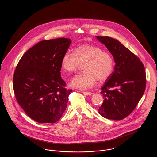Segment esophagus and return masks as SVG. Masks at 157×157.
Segmentation results:
<instances>
[{"instance_id":"34e87169","label":"esophagus","mask_w":157,"mask_h":157,"mask_svg":"<svg viewBox=\"0 0 157 157\" xmlns=\"http://www.w3.org/2000/svg\"><path fill=\"white\" fill-rule=\"evenodd\" d=\"M81 92L83 93V94L86 95H91L92 94V92H87V91H82Z\"/></svg>"}]
</instances>
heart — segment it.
Returning a JSON list of instances; mask_svg holds the SVG:
<instances>
[{
  "label": "heart",
  "instance_id": "heart-1",
  "mask_svg": "<svg viewBox=\"0 0 157 157\" xmlns=\"http://www.w3.org/2000/svg\"><path fill=\"white\" fill-rule=\"evenodd\" d=\"M83 65V73L76 75L70 85L79 90H88L97 81H104L112 74L114 64L111 55L95 45L85 44L76 47L74 53L63 54L61 66L68 73L76 71Z\"/></svg>",
  "mask_w": 157,
  "mask_h": 157
}]
</instances>
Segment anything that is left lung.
Listing matches in <instances>:
<instances>
[{"label":"left lung","instance_id":"obj_1","mask_svg":"<svg viewBox=\"0 0 157 157\" xmlns=\"http://www.w3.org/2000/svg\"><path fill=\"white\" fill-rule=\"evenodd\" d=\"M112 53L114 71L101 88L104 102L98 113L107 119L121 120L134 110L146 87L145 67L138 57L120 42L96 36Z\"/></svg>","mask_w":157,"mask_h":157}]
</instances>
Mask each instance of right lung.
Masks as SVG:
<instances>
[{
    "label": "right lung",
    "mask_w": 157,
    "mask_h": 157,
    "mask_svg": "<svg viewBox=\"0 0 157 157\" xmlns=\"http://www.w3.org/2000/svg\"><path fill=\"white\" fill-rule=\"evenodd\" d=\"M71 40L59 37L42 40L23 54L13 75L17 102L39 123H55L67 107L72 90L60 76L61 61Z\"/></svg>",
    "instance_id": "obj_1"
}]
</instances>
